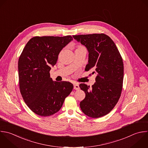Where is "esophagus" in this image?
<instances>
[{
    "instance_id": "esophagus-1",
    "label": "esophagus",
    "mask_w": 148,
    "mask_h": 148,
    "mask_svg": "<svg viewBox=\"0 0 148 148\" xmlns=\"http://www.w3.org/2000/svg\"><path fill=\"white\" fill-rule=\"evenodd\" d=\"M73 88H74V89L76 90H79V88H80L79 84H76V83H75V84H74V85H73Z\"/></svg>"
}]
</instances>
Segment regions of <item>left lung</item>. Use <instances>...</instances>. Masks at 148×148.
<instances>
[{"instance_id":"left-lung-1","label":"left lung","mask_w":148,"mask_h":148,"mask_svg":"<svg viewBox=\"0 0 148 148\" xmlns=\"http://www.w3.org/2000/svg\"><path fill=\"white\" fill-rule=\"evenodd\" d=\"M88 51V61L85 71L93 68L97 73L95 83L91 90L82 83L86 94L80 102L82 112L88 117L98 118L109 113L117 103L123 88L124 65L121 56L114 42L103 34L73 35Z\"/></svg>"}]
</instances>
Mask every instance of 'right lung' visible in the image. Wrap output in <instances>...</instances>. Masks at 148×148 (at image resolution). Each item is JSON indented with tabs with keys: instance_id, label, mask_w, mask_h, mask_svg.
Wrapping results in <instances>:
<instances>
[{
	"instance_id": "right-lung-1",
	"label": "right lung",
	"mask_w": 148,
	"mask_h": 148,
	"mask_svg": "<svg viewBox=\"0 0 148 148\" xmlns=\"http://www.w3.org/2000/svg\"><path fill=\"white\" fill-rule=\"evenodd\" d=\"M71 36H35L25 46L18 60L20 92L27 106L41 116H51L60 110L73 88L68 82H54L51 66L57 63L62 49Z\"/></svg>"
}]
</instances>
